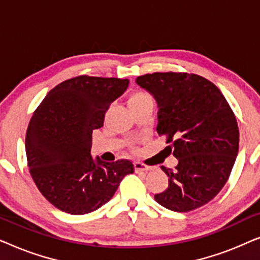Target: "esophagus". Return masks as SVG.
I'll return each instance as SVG.
<instances>
[{
    "instance_id": "obj_1",
    "label": "esophagus",
    "mask_w": 260,
    "mask_h": 260,
    "mask_svg": "<svg viewBox=\"0 0 260 260\" xmlns=\"http://www.w3.org/2000/svg\"><path fill=\"white\" fill-rule=\"evenodd\" d=\"M152 168L151 167H149V166H145V165H143V163H141V162H135V170H136V172L138 173V172H149V170H151Z\"/></svg>"
}]
</instances>
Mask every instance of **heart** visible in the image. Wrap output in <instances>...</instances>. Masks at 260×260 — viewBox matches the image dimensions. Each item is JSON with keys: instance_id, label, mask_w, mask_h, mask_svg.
Here are the masks:
<instances>
[{"instance_id": "obj_1", "label": "heart", "mask_w": 260, "mask_h": 260, "mask_svg": "<svg viewBox=\"0 0 260 260\" xmlns=\"http://www.w3.org/2000/svg\"><path fill=\"white\" fill-rule=\"evenodd\" d=\"M147 102H152L150 95H149L148 93H145V92L138 91V92H135V93L130 95L129 106L142 104V103H147Z\"/></svg>"}]
</instances>
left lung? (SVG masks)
Instances as JSON below:
<instances>
[{
	"instance_id": "8db88e82",
	"label": "left lung",
	"mask_w": 260,
	"mask_h": 260,
	"mask_svg": "<svg viewBox=\"0 0 260 260\" xmlns=\"http://www.w3.org/2000/svg\"><path fill=\"white\" fill-rule=\"evenodd\" d=\"M137 85L157 103L159 136H167L175 170L161 167L169 186L155 200L174 212H190L213 200L232 172L239 150L236 116L218 87L198 74L152 73Z\"/></svg>"
}]
</instances>
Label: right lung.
<instances>
[{
  "label": "right lung",
  "instance_id": "obj_1",
  "mask_svg": "<svg viewBox=\"0 0 260 260\" xmlns=\"http://www.w3.org/2000/svg\"><path fill=\"white\" fill-rule=\"evenodd\" d=\"M127 86V79L79 76L52 88L33 113L26 134L28 167L38 189L60 211H95L134 173L129 159L110 163L91 156L92 131L103 126L105 112Z\"/></svg>",
  "mask_w": 260,
  "mask_h": 260
}]
</instances>
